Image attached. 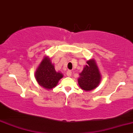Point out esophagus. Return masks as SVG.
Masks as SVG:
<instances>
[{"mask_svg":"<svg viewBox=\"0 0 133 133\" xmlns=\"http://www.w3.org/2000/svg\"><path fill=\"white\" fill-rule=\"evenodd\" d=\"M66 75H67V76H69V77H70V76H71V75H72L71 71H67V73H66Z\"/></svg>","mask_w":133,"mask_h":133,"instance_id":"1","label":"esophagus"}]
</instances>
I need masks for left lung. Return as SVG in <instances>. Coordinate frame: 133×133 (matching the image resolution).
Returning a JSON list of instances; mask_svg holds the SVG:
<instances>
[{
  "label": "left lung",
  "instance_id": "left-lung-1",
  "mask_svg": "<svg viewBox=\"0 0 133 133\" xmlns=\"http://www.w3.org/2000/svg\"><path fill=\"white\" fill-rule=\"evenodd\" d=\"M82 71L79 74L78 84L82 90L90 91L96 89L101 82L102 76L95 59L86 62Z\"/></svg>",
  "mask_w": 133,
  "mask_h": 133
}]
</instances>
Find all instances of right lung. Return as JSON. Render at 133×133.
Returning <instances> with one entry per match:
<instances>
[{
    "label": "right lung",
    "instance_id": "add662e5",
    "mask_svg": "<svg viewBox=\"0 0 133 133\" xmlns=\"http://www.w3.org/2000/svg\"><path fill=\"white\" fill-rule=\"evenodd\" d=\"M64 75L55 69L49 57H44L36 69L35 77L40 86L48 90L55 88Z\"/></svg>",
    "mask_w": 133,
    "mask_h": 133
}]
</instances>
